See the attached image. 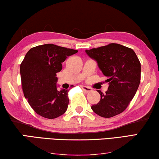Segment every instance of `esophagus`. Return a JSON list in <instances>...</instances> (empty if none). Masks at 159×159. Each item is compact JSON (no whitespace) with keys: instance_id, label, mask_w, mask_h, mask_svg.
<instances>
[{"instance_id":"34e87169","label":"esophagus","mask_w":159,"mask_h":159,"mask_svg":"<svg viewBox=\"0 0 159 159\" xmlns=\"http://www.w3.org/2000/svg\"><path fill=\"white\" fill-rule=\"evenodd\" d=\"M81 87H82V89H83V91H84V92H86V93H88V92H90L92 91V88L88 87L87 86H83V85H82V86H81Z\"/></svg>"}]
</instances>
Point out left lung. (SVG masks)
Instances as JSON below:
<instances>
[{"instance_id": "8db88e82", "label": "left lung", "mask_w": 159, "mask_h": 159, "mask_svg": "<svg viewBox=\"0 0 159 159\" xmlns=\"http://www.w3.org/2000/svg\"><path fill=\"white\" fill-rule=\"evenodd\" d=\"M108 77L107 91L98 90L101 99L92 106L94 113L110 118L123 112L134 98L141 80V63L132 49L116 43L85 50Z\"/></svg>"}]
</instances>
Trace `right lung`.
Instances as JSON below:
<instances>
[{
	"label": "right lung",
	"mask_w": 159,
	"mask_h": 159,
	"mask_svg": "<svg viewBox=\"0 0 159 159\" xmlns=\"http://www.w3.org/2000/svg\"><path fill=\"white\" fill-rule=\"evenodd\" d=\"M78 52L53 44L31 48L21 62L20 71L24 96L39 115L55 119L67 111L68 89L57 90V73L67 57Z\"/></svg>",
	"instance_id": "add662e5"
}]
</instances>
